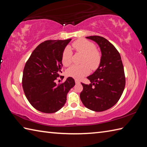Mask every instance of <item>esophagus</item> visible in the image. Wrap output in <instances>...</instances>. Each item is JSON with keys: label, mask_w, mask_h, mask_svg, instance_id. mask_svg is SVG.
Segmentation results:
<instances>
[{"label": "esophagus", "mask_w": 147, "mask_h": 147, "mask_svg": "<svg viewBox=\"0 0 147 147\" xmlns=\"http://www.w3.org/2000/svg\"><path fill=\"white\" fill-rule=\"evenodd\" d=\"M75 83H76V84H79V83H80V82L78 80H75Z\"/></svg>", "instance_id": "obj_1"}]
</instances>
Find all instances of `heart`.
<instances>
[{
	"label": "heart",
	"mask_w": 147,
	"mask_h": 147,
	"mask_svg": "<svg viewBox=\"0 0 147 147\" xmlns=\"http://www.w3.org/2000/svg\"><path fill=\"white\" fill-rule=\"evenodd\" d=\"M73 47L76 52L83 55L80 65H73L67 70V75L79 80L89 73L91 69L98 67L101 61V53L95 48L94 43L85 39H80L73 43ZM72 51L69 47L65 48L62 54V62L65 66L71 64Z\"/></svg>",
	"instance_id": "obj_1"
}]
</instances>
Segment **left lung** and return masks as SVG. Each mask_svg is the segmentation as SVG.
Masks as SVG:
<instances>
[{"label":"left lung","instance_id":"obj_1","mask_svg":"<svg viewBox=\"0 0 147 147\" xmlns=\"http://www.w3.org/2000/svg\"><path fill=\"white\" fill-rule=\"evenodd\" d=\"M86 38L97 43L102 57L98 67L87 77L91 83H82L80 99L90 110L104 111L113 107L123 94L126 84L123 64L119 53L107 39L100 36Z\"/></svg>","mask_w":147,"mask_h":147}]
</instances>
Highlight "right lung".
I'll return each mask as SVG.
<instances>
[{
	"instance_id": "add662e5",
	"label": "right lung",
	"mask_w": 147,
	"mask_h": 147,
	"mask_svg": "<svg viewBox=\"0 0 147 147\" xmlns=\"http://www.w3.org/2000/svg\"><path fill=\"white\" fill-rule=\"evenodd\" d=\"M71 39L47 40L33 51L24 66L23 88L33 107L44 113H54L64 105L69 91L75 85L68 77L64 83H55L62 67V54Z\"/></svg>"
}]
</instances>
